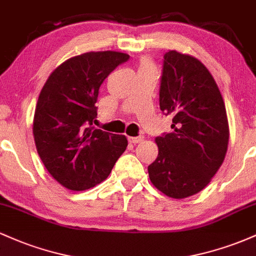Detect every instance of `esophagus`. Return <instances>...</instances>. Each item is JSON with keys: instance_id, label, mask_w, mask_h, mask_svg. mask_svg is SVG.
<instances>
[{"instance_id": "1", "label": "esophagus", "mask_w": 256, "mask_h": 256, "mask_svg": "<svg viewBox=\"0 0 256 256\" xmlns=\"http://www.w3.org/2000/svg\"><path fill=\"white\" fill-rule=\"evenodd\" d=\"M143 138H144V137H142V136H140V137H128V140H130V143H134V144H137V143L142 142Z\"/></svg>"}]
</instances>
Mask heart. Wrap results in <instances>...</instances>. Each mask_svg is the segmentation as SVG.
I'll return each instance as SVG.
<instances>
[{"instance_id":"b5f03b06","label":"heart","mask_w":256,"mask_h":256,"mask_svg":"<svg viewBox=\"0 0 256 256\" xmlns=\"http://www.w3.org/2000/svg\"><path fill=\"white\" fill-rule=\"evenodd\" d=\"M144 67H154V64H152V61H149V60H146V58H144V60L140 61V68H144Z\"/></svg>"}]
</instances>
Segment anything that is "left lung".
<instances>
[{"label":"left lung","mask_w":256,"mask_h":256,"mask_svg":"<svg viewBox=\"0 0 256 256\" xmlns=\"http://www.w3.org/2000/svg\"><path fill=\"white\" fill-rule=\"evenodd\" d=\"M160 110L173 116V131L155 138L158 154L148 166L149 178L168 198H189L224 162L230 137L224 100L198 58L171 50L164 56Z\"/></svg>","instance_id":"1"}]
</instances>
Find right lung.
I'll list each match as a JSON object with an SVG mask.
<instances>
[{
    "mask_svg": "<svg viewBox=\"0 0 256 256\" xmlns=\"http://www.w3.org/2000/svg\"><path fill=\"white\" fill-rule=\"evenodd\" d=\"M128 58L112 50L77 55L58 66L40 90L32 128L37 152L67 189L83 192L104 182L128 146L125 136L94 122L100 86Z\"/></svg>",
    "mask_w": 256,
    "mask_h": 256,
    "instance_id": "right-lung-1",
    "label": "right lung"
}]
</instances>
